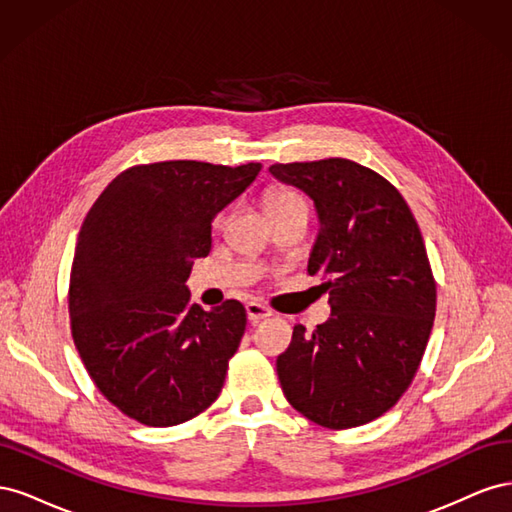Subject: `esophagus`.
Instances as JSON below:
<instances>
[{"mask_svg":"<svg viewBox=\"0 0 512 512\" xmlns=\"http://www.w3.org/2000/svg\"><path fill=\"white\" fill-rule=\"evenodd\" d=\"M245 312H247V320H250L252 324H256V322H260V320H265V318H269V316L273 314L267 305H262V303H258V301H250V303H247V305H245Z\"/></svg>","mask_w":512,"mask_h":512,"instance_id":"esophagus-1","label":"esophagus"}]
</instances>
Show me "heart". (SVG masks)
Segmentation results:
<instances>
[{
    "instance_id": "heart-1",
    "label": "heart",
    "mask_w": 512,
    "mask_h": 512,
    "mask_svg": "<svg viewBox=\"0 0 512 512\" xmlns=\"http://www.w3.org/2000/svg\"><path fill=\"white\" fill-rule=\"evenodd\" d=\"M265 209H267V215H275V213H284L292 209H307V203L305 198L294 190L273 188L265 194Z\"/></svg>"
}]
</instances>
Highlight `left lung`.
Listing matches in <instances>:
<instances>
[{"label": "left lung", "mask_w": 512, "mask_h": 512, "mask_svg": "<svg viewBox=\"0 0 512 512\" xmlns=\"http://www.w3.org/2000/svg\"><path fill=\"white\" fill-rule=\"evenodd\" d=\"M314 200L320 232L309 275L324 280L331 318L292 331L277 356L288 404L327 429L365 425L408 391L436 318L421 228L391 181L346 158L273 164Z\"/></svg>", "instance_id": "8db88e82"}]
</instances>
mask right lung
<instances>
[{
    "label": "right lung",
    "instance_id": "1",
    "mask_svg": "<svg viewBox=\"0 0 512 512\" xmlns=\"http://www.w3.org/2000/svg\"><path fill=\"white\" fill-rule=\"evenodd\" d=\"M260 164L196 160L123 170L89 209L76 241L68 309L74 346L98 391L149 427H173L218 399L245 333V307L190 303L194 258L211 222Z\"/></svg>",
    "mask_w": 512,
    "mask_h": 512
}]
</instances>
